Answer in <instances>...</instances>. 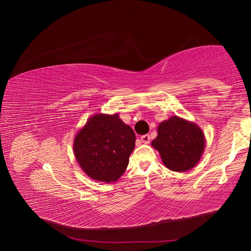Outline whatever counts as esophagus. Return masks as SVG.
<instances>
[{"label": "esophagus", "instance_id": "1", "mask_svg": "<svg viewBox=\"0 0 251 251\" xmlns=\"http://www.w3.org/2000/svg\"><path fill=\"white\" fill-rule=\"evenodd\" d=\"M141 141L142 143H144V144H148L149 141H150V136L149 135H144L141 137Z\"/></svg>", "mask_w": 251, "mask_h": 251}]
</instances>
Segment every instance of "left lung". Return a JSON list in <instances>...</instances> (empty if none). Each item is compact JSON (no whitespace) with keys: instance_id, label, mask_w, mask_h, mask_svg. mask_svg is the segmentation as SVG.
Listing matches in <instances>:
<instances>
[{"instance_id":"left-lung-1","label":"left lung","mask_w":251,"mask_h":251,"mask_svg":"<svg viewBox=\"0 0 251 251\" xmlns=\"http://www.w3.org/2000/svg\"><path fill=\"white\" fill-rule=\"evenodd\" d=\"M151 145L159 152L166 168L184 173L200 160L205 149V137L196 124L175 115L159 124L157 137Z\"/></svg>"}]
</instances>
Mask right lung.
I'll list each match as a JSON object with an SVG mask.
<instances>
[{
  "mask_svg": "<svg viewBox=\"0 0 251 251\" xmlns=\"http://www.w3.org/2000/svg\"><path fill=\"white\" fill-rule=\"evenodd\" d=\"M135 142L134 130L118 113H97L75 135L74 152L83 173L95 181L109 184L126 172Z\"/></svg>",
  "mask_w": 251,
  "mask_h": 251,
  "instance_id": "1",
  "label": "right lung"
}]
</instances>
